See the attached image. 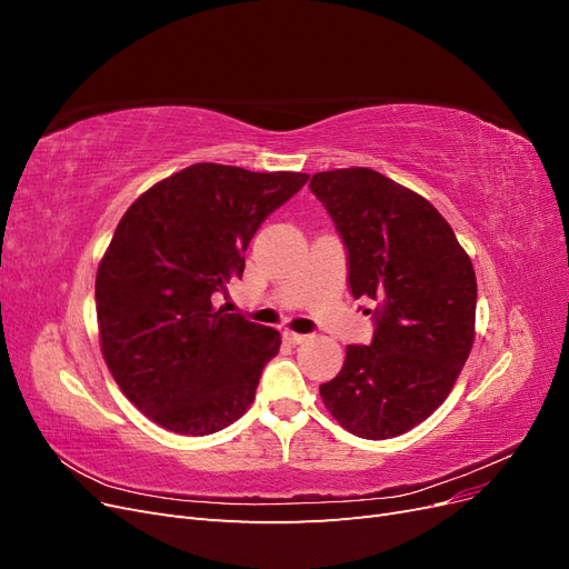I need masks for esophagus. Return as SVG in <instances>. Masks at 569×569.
Segmentation results:
<instances>
[{
	"label": "esophagus",
	"instance_id": "1",
	"mask_svg": "<svg viewBox=\"0 0 569 569\" xmlns=\"http://www.w3.org/2000/svg\"><path fill=\"white\" fill-rule=\"evenodd\" d=\"M284 339L289 343H303L308 339V335H299V332H291V330H284Z\"/></svg>",
	"mask_w": 569,
	"mask_h": 569
}]
</instances>
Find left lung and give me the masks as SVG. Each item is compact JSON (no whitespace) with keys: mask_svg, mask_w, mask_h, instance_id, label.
Segmentation results:
<instances>
[{"mask_svg":"<svg viewBox=\"0 0 569 569\" xmlns=\"http://www.w3.org/2000/svg\"><path fill=\"white\" fill-rule=\"evenodd\" d=\"M308 187L347 249L353 299L375 301L363 311L370 347H347L320 396L360 439L406 435L446 401L470 356L475 268L435 206L377 170H327Z\"/></svg>","mask_w":569,"mask_h":569,"instance_id":"obj_1","label":"left lung"}]
</instances>
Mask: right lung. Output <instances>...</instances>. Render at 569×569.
<instances>
[{
  "label": "right lung",
  "instance_id": "1",
  "mask_svg": "<svg viewBox=\"0 0 569 569\" xmlns=\"http://www.w3.org/2000/svg\"><path fill=\"white\" fill-rule=\"evenodd\" d=\"M306 173L194 163L137 199L97 270L101 353L149 420L203 437L242 418L280 332L216 308L244 251Z\"/></svg>",
  "mask_w": 569,
  "mask_h": 569
}]
</instances>
